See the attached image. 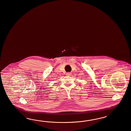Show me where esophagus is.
<instances>
[{
    "instance_id": "esophagus-1",
    "label": "esophagus",
    "mask_w": 131,
    "mask_h": 131,
    "mask_svg": "<svg viewBox=\"0 0 131 131\" xmlns=\"http://www.w3.org/2000/svg\"><path fill=\"white\" fill-rule=\"evenodd\" d=\"M71 74H72L71 73H66V75H67V76H70V75H71Z\"/></svg>"
}]
</instances>
